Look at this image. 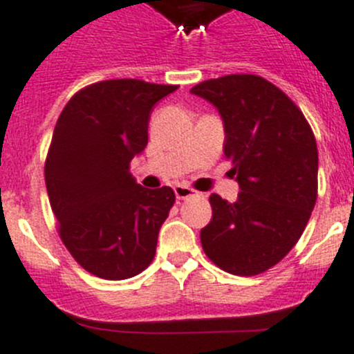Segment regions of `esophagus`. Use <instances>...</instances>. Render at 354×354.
<instances>
[{"instance_id": "esophagus-1", "label": "esophagus", "mask_w": 354, "mask_h": 354, "mask_svg": "<svg viewBox=\"0 0 354 354\" xmlns=\"http://www.w3.org/2000/svg\"><path fill=\"white\" fill-rule=\"evenodd\" d=\"M174 194H176V199H180V201L188 199V197L199 196V192L192 190V188L187 187V185H176V187H174Z\"/></svg>"}]
</instances>
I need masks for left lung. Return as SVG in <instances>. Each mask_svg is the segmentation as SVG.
Segmentation results:
<instances>
[{
    "label": "left lung",
    "instance_id": "obj_1",
    "mask_svg": "<svg viewBox=\"0 0 354 354\" xmlns=\"http://www.w3.org/2000/svg\"><path fill=\"white\" fill-rule=\"evenodd\" d=\"M223 122V153L239 183L236 203L213 194L204 253L225 272L255 276L276 266L306 229L318 194V148L302 111L257 75H229L192 88Z\"/></svg>",
    "mask_w": 354,
    "mask_h": 354
}]
</instances>
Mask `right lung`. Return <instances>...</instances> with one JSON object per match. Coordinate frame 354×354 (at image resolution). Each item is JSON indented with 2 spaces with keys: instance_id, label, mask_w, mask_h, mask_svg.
<instances>
[{
  "instance_id": "add662e5",
  "label": "right lung",
  "mask_w": 354,
  "mask_h": 354,
  "mask_svg": "<svg viewBox=\"0 0 354 354\" xmlns=\"http://www.w3.org/2000/svg\"><path fill=\"white\" fill-rule=\"evenodd\" d=\"M176 88L99 82L73 95L55 124L45 164L52 211L73 259L102 279L136 276L155 257L174 192L141 187L129 164L147 147L153 106Z\"/></svg>"
}]
</instances>
